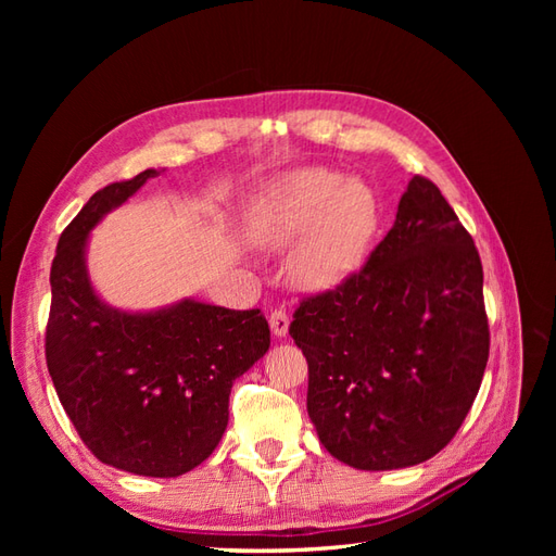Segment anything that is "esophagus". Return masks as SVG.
<instances>
[{"instance_id":"34e87169","label":"esophagus","mask_w":556,"mask_h":556,"mask_svg":"<svg viewBox=\"0 0 556 556\" xmlns=\"http://www.w3.org/2000/svg\"><path fill=\"white\" fill-rule=\"evenodd\" d=\"M268 325H271V331L282 339V336L288 333V329H290V315H288V311L276 308L271 315H268Z\"/></svg>"}]
</instances>
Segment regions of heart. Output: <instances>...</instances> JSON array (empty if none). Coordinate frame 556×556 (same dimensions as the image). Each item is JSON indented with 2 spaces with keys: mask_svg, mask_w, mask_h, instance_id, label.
<instances>
[{
  "mask_svg": "<svg viewBox=\"0 0 556 556\" xmlns=\"http://www.w3.org/2000/svg\"><path fill=\"white\" fill-rule=\"evenodd\" d=\"M378 217V197L364 180L308 166L280 178L262 197L250 231L264 245H285L306 230L292 250L290 274L299 285L317 290L362 264Z\"/></svg>",
  "mask_w": 556,
  "mask_h": 556,
  "instance_id": "obj_1",
  "label": "heart"
}]
</instances>
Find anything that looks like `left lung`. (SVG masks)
<instances>
[{
  "mask_svg": "<svg viewBox=\"0 0 556 556\" xmlns=\"http://www.w3.org/2000/svg\"><path fill=\"white\" fill-rule=\"evenodd\" d=\"M290 336L308 415L331 457L362 470L427 462L459 431L490 357L482 262L435 185L415 176L357 271L304 294Z\"/></svg>",
  "mask_w": 556,
  "mask_h": 556,
  "instance_id": "left-lung-1",
  "label": "left lung"
}]
</instances>
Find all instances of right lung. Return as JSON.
I'll return each mask as SVG.
<instances>
[{
  "label": "right lung",
  "instance_id": "obj_1",
  "mask_svg": "<svg viewBox=\"0 0 556 556\" xmlns=\"http://www.w3.org/2000/svg\"><path fill=\"white\" fill-rule=\"evenodd\" d=\"M157 176L146 169L97 190L62 231L50 266L46 364L64 413L99 462L176 478L220 443L231 384L271 343L260 308L182 301L157 313H121L90 288L86 241L102 215Z\"/></svg>",
  "mask_w": 556,
  "mask_h": 556
}]
</instances>
